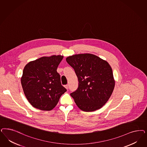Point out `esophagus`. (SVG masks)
Masks as SVG:
<instances>
[{
	"mask_svg": "<svg viewBox=\"0 0 147 147\" xmlns=\"http://www.w3.org/2000/svg\"><path fill=\"white\" fill-rule=\"evenodd\" d=\"M64 86H65V88H66L67 90L69 89V85H68V84H66V85H65Z\"/></svg>",
	"mask_w": 147,
	"mask_h": 147,
	"instance_id": "obj_1",
	"label": "esophagus"
}]
</instances>
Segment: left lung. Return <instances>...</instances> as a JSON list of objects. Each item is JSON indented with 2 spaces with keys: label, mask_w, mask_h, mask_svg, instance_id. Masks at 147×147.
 <instances>
[{
  "label": "left lung",
  "mask_w": 147,
  "mask_h": 147,
  "mask_svg": "<svg viewBox=\"0 0 147 147\" xmlns=\"http://www.w3.org/2000/svg\"><path fill=\"white\" fill-rule=\"evenodd\" d=\"M66 61L79 82L78 89L70 94L77 107L87 112L101 108L110 98L115 84L110 64L91 53L74 55Z\"/></svg>",
  "instance_id": "obj_1"
}]
</instances>
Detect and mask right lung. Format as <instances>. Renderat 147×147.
<instances>
[{"label": "right lung", "instance_id": "1", "mask_svg": "<svg viewBox=\"0 0 147 147\" xmlns=\"http://www.w3.org/2000/svg\"><path fill=\"white\" fill-rule=\"evenodd\" d=\"M63 56L42 57L24 67L21 83L27 100L37 109L50 111L57 105L66 89L62 86L57 67Z\"/></svg>", "mask_w": 147, "mask_h": 147}]
</instances>
